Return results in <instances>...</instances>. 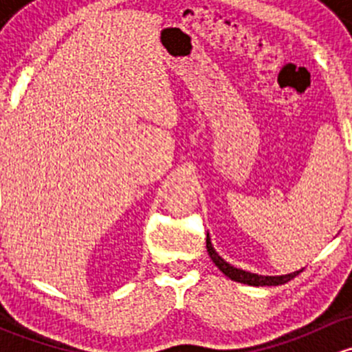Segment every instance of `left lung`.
Returning a JSON list of instances; mask_svg holds the SVG:
<instances>
[{"label":"left lung","instance_id":"obj_1","mask_svg":"<svg viewBox=\"0 0 352 352\" xmlns=\"http://www.w3.org/2000/svg\"><path fill=\"white\" fill-rule=\"evenodd\" d=\"M206 248H208V254H209V257H211V261L218 265V269L223 272V274L228 276L232 281L243 283V285H248V286L285 285V283L291 281L294 276H298L301 271H303V269H300V271H294V272H289V274H283V276H261V274H254V272L243 271V269L233 267V265L228 264L225 258L219 257V254L214 250V247H212L211 239H209V233H208V236H206Z\"/></svg>","mask_w":352,"mask_h":352}]
</instances>
